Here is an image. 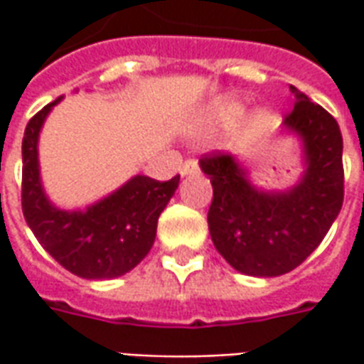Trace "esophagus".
<instances>
[{
    "label": "esophagus",
    "instance_id": "1",
    "mask_svg": "<svg viewBox=\"0 0 364 364\" xmlns=\"http://www.w3.org/2000/svg\"><path fill=\"white\" fill-rule=\"evenodd\" d=\"M198 171H200V167H198L197 159H187L181 166V175H193Z\"/></svg>",
    "mask_w": 364,
    "mask_h": 364
}]
</instances>
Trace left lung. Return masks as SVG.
<instances>
[{
  "label": "left lung",
  "mask_w": 364,
  "mask_h": 364,
  "mask_svg": "<svg viewBox=\"0 0 364 364\" xmlns=\"http://www.w3.org/2000/svg\"><path fill=\"white\" fill-rule=\"evenodd\" d=\"M294 107L284 127L306 151V173L287 193H263L250 185L230 154L198 159L213 183L208 230L232 267L252 277H277L296 269L321 244L343 205V138L337 120L290 85Z\"/></svg>",
  "instance_id": "8db88e82"
}]
</instances>
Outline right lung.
I'll list each match as a JSON object with an SVG mask.
<instances>
[{
  "label": "right lung",
  "mask_w": 364,
  "mask_h": 364,
  "mask_svg": "<svg viewBox=\"0 0 364 364\" xmlns=\"http://www.w3.org/2000/svg\"><path fill=\"white\" fill-rule=\"evenodd\" d=\"M60 99L28 120L23 136L21 206L28 228L60 265L82 279H114L134 269L156 240L158 218L179 187V175L156 181L136 175L87 210H58L38 177V132Z\"/></svg>",
  "instance_id": "right-lung-1"
}]
</instances>
